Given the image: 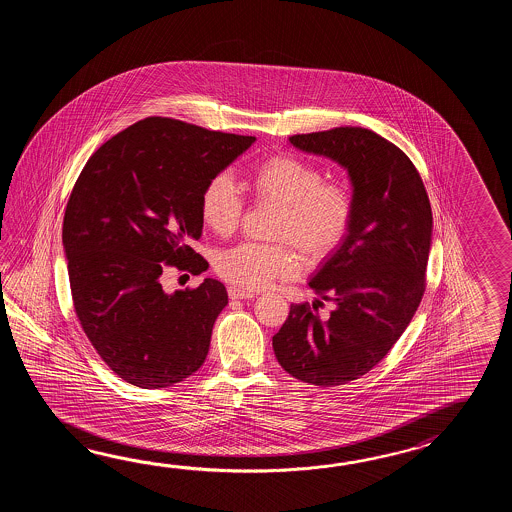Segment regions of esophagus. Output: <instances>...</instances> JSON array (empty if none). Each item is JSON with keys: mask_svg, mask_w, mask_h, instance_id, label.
Here are the masks:
<instances>
[{"mask_svg": "<svg viewBox=\"0 0 512 512\" xmlns=\"http://www.w3.org/2000/svg\"><path fill=\"white\" fill-rule=\"evenodd\" d=\"M229 296L232 300H247V298H254V293L249 289H243V287H236V285H230Z\"/></svg>", "mask_w": 512, "mask_h": 512, "instance_id": "1", "label": "esophagus"}]
</instances>
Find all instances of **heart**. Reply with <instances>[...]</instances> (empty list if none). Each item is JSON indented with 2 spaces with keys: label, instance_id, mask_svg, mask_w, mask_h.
<instances>
[{
  "label": "heart",
  "instance_id": "obj_1",
  "mask_svg": "<svg viewBox=\"0 0 512 512\" xmlns=\"http://www.w3.org/2000/svg\"><path fill=\"white\" fill-rule=\"evenodd\" d=\"M252 196L278 205L272 236L280 243H241L216 258L223 280L261 289L272 280H289L304 271V258L322 261L348 238L355 219V192L346 179H324V170L294 153H276L261 159L249 172ZM245 201L232 177H210L199 196V216L218 236H230L240 227Z\"/></svg>",
  "mask_w": 512,
  "mask_h": 512
}]
</instances>
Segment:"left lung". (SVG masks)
I'll use <instances>...</instances> for the list:
<instances>
[{
    "mask_svg": "<svg viewBox=\"0 0 512 512\" xmlns=\"http://www.w3.org/2000/svg\"><path fill=\"white\" fill-rule=\"evenodd\" d=\"M289 141L346 166L357 207L348 238L309 282L335 309L320 318L316 304L291 305L272 348L298 381L338 386L373 370L414 318L426 289L432 207L410 157L375 131L342 126Z\"/></svg>",
    "mask_w": 512,
    "mask_h": 512,
    "instance_id": "1",
    "label": "left lung"
}]
</instances>
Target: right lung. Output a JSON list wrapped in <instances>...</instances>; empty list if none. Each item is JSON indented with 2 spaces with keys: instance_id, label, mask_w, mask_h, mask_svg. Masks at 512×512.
Instances as JSON below:
<instances>
[{
  "instance_id": "1",
  "label": "right lung",
  "mask_w": 512,
  "mask_h": 512,
  "mask_svg": "<svg viewBox=\"0 0 512 512\" xmlns=\"http://www.w3.org/2000/svg\"><path fill=\"white\" fill-rule=\"evenodd\" d=\"M168 117H148L89 157L67 201L64 249L73 307L100 359L122 381L166 388L207 359L212 327L229 304L223 283L166 294L163 274H201L192 249L199 196L252 142Z\"/></svg>"
}]
</instances>
